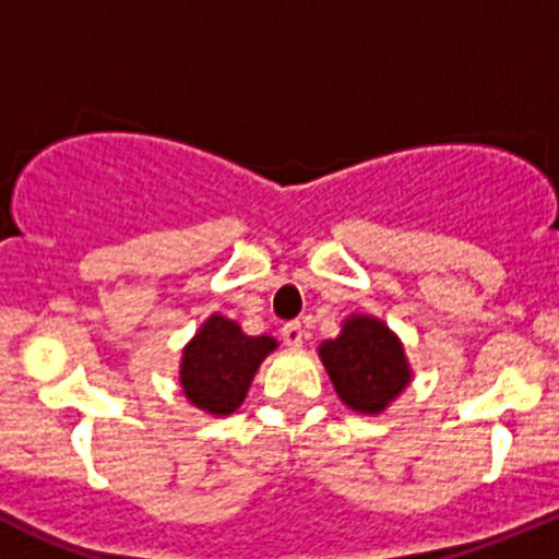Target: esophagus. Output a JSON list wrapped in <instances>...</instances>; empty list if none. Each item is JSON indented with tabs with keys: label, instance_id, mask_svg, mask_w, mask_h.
Wrapping results in <instances>:
<instances>
[{
	"label": "esophagus",
	"instance_id": "34e87169",
	"mask_svg": "<svg viewBox=\"0 0 559 559\" xmlns=\"http://www.w3.org/2000/svg\"><path fill=\"white\" fill-rule=\"evenodd\" d=\"M304 336H307V333H304V325L298 320L285 322V325H282V338H285L287 347H301Z\"/></svg>",
	"mask_w": 559,
	"mask_h": 559
}]
</instances>
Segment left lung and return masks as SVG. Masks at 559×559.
<instances>
[{
    "instance_id": "left-lung-1",
    "label": "left lung",
    "mask_w": 559,
    "mask_h": 559,
    "mask_svg": "<svg viewBox=\"0 0 559 559\" xmlns=\"http://www.w3.org/2000/svg\"><path fill=\"white\" fill-rule=\"evenodd\" d=\"M318 353L333 390L353 412H384L412 382L401 338L368 314H349L342 333L322 342Z\"/></svg>"
}]
</instances>
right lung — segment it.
Here are the masks:
<instances>
[{"label": "right lung", "mask_w": 559, "mask_h": 559, "mask_svg": "<svg viewBox=\"0 0 559 559\" xmlns=\"http://www.w3.org/2000/svg\"><path fill=\"white\" fill-rule=\"evenodd\" d=\"M274 349L277 338L247 336L239 322L212 314L182 349L180 384L186 399L212 417L234 414L247 399L258 366Z\"/></svg>", "instance_id": "add662e5"}]
</instances>
